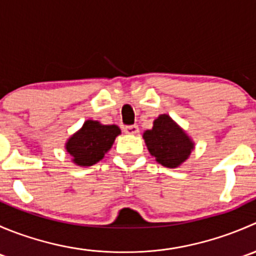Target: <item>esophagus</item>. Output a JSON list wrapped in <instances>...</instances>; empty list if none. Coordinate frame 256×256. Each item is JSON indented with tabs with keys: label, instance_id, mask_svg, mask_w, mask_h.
<instances>
[{
	"label": "esophagus",
	"instance_id": "obj_1",
	"mask_svg": "<svg viewBox=\"0 0 256 256\" xmlns=\"http://www.w3.org/2000/svg\"><path fill=\"white\" fill-rule=\"evenodd\" d=\"M124 131L128 135H136V134H138V125H128L124 128Z\"/></svg>",
	"mask_w": 256,
	"mask_h": 256
}]
</instances>
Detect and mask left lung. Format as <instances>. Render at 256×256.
Instances as JSON below:
<instances>
[{
  "instance_id": "obj_1",
  "label": "left lung",
  "mask_w": 256,
  "mask_h": 256,
  "mask_svg": "<svg viewBox=\"0 0 256 256\" xmlns=\"http://www.w3.org/2000/svg\"><path fill=\"white\" fill-rule=\"evenodd\" d=\"M150 154L162 166L174 168L184 162L193 150V142L184 131L164 114L154 121V128L144 132Z\"/></svg>"
}]
</instances>
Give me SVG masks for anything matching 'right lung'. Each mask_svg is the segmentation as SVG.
I'll list each match as a JSON object with an SVG mask.
<instances>
[{"label":"right lung","mask_w":256,"mask_h":256,"mask_svg":"<svg viewBox=\"0 0 256 256\" xmlns=\"http://www.w3.org/2000/svg\"><path fill=\"white\" fill-rule=\"evenodd\" d=\"M116 125H102L98 121H85L82 128L66 142V151L73 156L74 164L92 166L112 148L115 138L120 135Z\"/></svg>","instance_id":"right-lung-1"}]
</instances>
